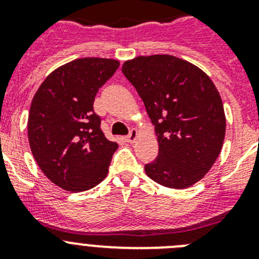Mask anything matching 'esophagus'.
<instances>
[{"mask_svg": "<svg viewBox=\"0 0 259 259\" xmlns=\"http://www.w3.org/2000/svg\"><path fill=\"white\" fill-rule=\"evenodd\" d=\"M136 139H137V131L135 130V128H132L131 131H130V134L125 136V141H128V143H135Z\"/></svg>", "mask_w": 259, "mask_h": 259, "instance_id": "obj_1", "label": "esophagus"}]
</instances>
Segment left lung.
<instances>
[{"instance_id":"8db88e82","label":"left lung","mask_w":259,"mask_h":259,"mask_svg":"<svg viewBox=\"0 0 259 259\" xmlns=\"http://www.w3.org/2000/svg\"><path fill=\"white\" fill-rule=\"evenodd\" d=\"M122 72L136 88L158 137V157L145 164L150 179L188 188L217 161L226 135L219 92L202 70L168 54L137 57Z\"/></svg>"}]
</instances>
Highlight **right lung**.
I'll return each instance as SVG.
<instances>
[{
	"label": "right lung",
	"instance_id": "add662e5",
	"mask_svg": "<svg viewBox=\"0 0 259 259\" xmlns=\"http://www.w3.org/2000/svg\"><path fill=\"white\" fill-rule=\"evenodd\" d=\"M118 67L115 59H75L53 71L32 100L31 152L47 178L66 191H88L106 178L118 144L105 137L93 102Z\"/></svg>",
	"mask_w": 259,
	"mask_h": 259
}]
</instances>
